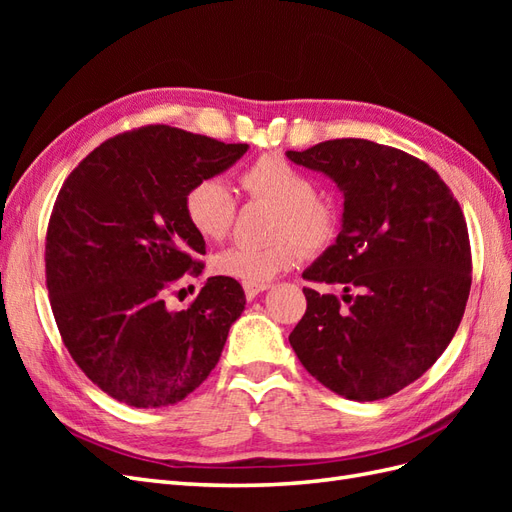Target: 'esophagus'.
<instances>
[{"instance_id":"obj_1","label":"esophagus","mask_w":512,"mask_h":512,"mask_svg":"<svg viewBox=\"0 0 512 512\" xmlns=\"http://www.w3.org/2000/svg\"><path fill=\"white\" fill-rule=\"evenodd\" d=\"M267 288H269V284H243V290H245V297H247V301L256 299L258 294H260L262 290H267Z\"/></svg>"}]
</instances>
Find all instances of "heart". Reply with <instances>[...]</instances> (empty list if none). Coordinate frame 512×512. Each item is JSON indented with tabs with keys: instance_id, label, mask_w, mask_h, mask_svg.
<instances>
[{
	"instance_id": "heart-1",
	"label": "heart",
	"mask_w": 512,
	"mask_h": 512,
	"mask_svg": "<svg viewBox=\"0 0 512 512\" xmlns=\"http://www.w3.org/2000/svg\"><path fill=\"white\" fill-rule=\"evenodd\" d=\"M243 190L252 198L275 205L271 235L265 245L235 243L213 256V271L243 284H267L294 265L305 252L329 247L339 230V209L327 196L316 194V183L280 153H265L241 173ZM188 222L207 241L228 235L237 215V198L218 177L198 179L185 194Z\"/></svg>"
}]
</instances>
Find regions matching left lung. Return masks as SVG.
Returning <instances> with one entry per match:
<instances>
[{
  "mask_svg": "<svg viewBox=\"0 0 512 512\" xmlns=\"http://www.w3.org/2000/svg\"><path fill=\"white\" fill-rule=\"evenodd\" d=\"M286 156L344 192L342 232L303 273L344 294L303 288L307 309L290 346L333 393L391 397L438 361L466 312L472 252L463 211L436 170L395 147L335 138Z\"/></svg>",
  "mask_w": 512,
  "mask_h": 512,
  "instance_id": "1",
  "label": "left lung"
}]
</instances>
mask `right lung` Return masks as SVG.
Returning a JSON list of instances; mask_svg holds the SVG:
<instances>
[{"label":"right lung","instance_id":"add662e5","mask_svg":"<svg viewBox=\"0 0 512 512\" xmlns=\"http://www.w3.org/2000/svg\"><path fill=\"white\" fill-rule=\"evenodd\" d=\"M247 147L151 123L108 138L61 185L44 250L51 309L74 363L113 399L173 406L218 365L241 284L209 277L181 312L164 299L205 269L185 194Z\"/></svg>","mask_w":512,"mask_h":512}]
</instances>
